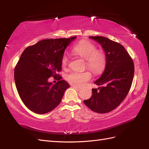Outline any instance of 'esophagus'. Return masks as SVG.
I'll return each instance as SVG.
<instances>
[{"mask_svg": "<svg viewBox=\"0 0 149 149\" xmlns=\"http://www.w3.org/2000/svg\"><path fill=\"white\" fill-rule=\"evenodd\" d=\"M72 87L74 88L75 90H76L77 91H80V90H81V88H79V87H77V86H73Z\"/></svg>", "mask_w": 149, "mask_h": 149, "instance_id": "esophagus-1", "label": "esophagus"}]
</instances>
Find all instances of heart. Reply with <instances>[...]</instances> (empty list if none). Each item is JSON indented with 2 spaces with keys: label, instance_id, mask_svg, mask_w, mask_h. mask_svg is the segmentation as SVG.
<instances>
[{
  "label": "heart",
  "instance_id": "obj_1",
  "mask_svg": "<svg viewBox=\"0 0 149 149\" xmlns=\"http://www.w3.org/2000/svg\"><path fill=\"white\" fill-rule=\"evenodd\" d=\"M72 52L84 59L86 66L95 74H100L106 68L107 58L105 52L103 50H97L96 46L89 41H80L72 47ZM68 61L67 55L62 56L61 65L63 67L68 65ZM91 77L90 71L72 72L66 76V79L74 86L82 87L91 79Z\"/></svg>",
  "mask_w": 149,
  "mask_h": 149
}]
</instances>
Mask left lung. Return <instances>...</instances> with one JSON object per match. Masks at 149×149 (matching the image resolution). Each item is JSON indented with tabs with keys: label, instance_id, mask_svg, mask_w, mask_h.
Returning a JSON list of instances; mask_svg holds the SVG:
<instances>
[{
	"label": "left lung",
	"instance_id": "8db88e82",
	"mask_svg": "<svg viewBox=\"0 0 149 149\" xmlns=\"http://www.w3.org/2000/svg\"><path fill=\"white\" fill-rule=\"evenodd\" d=\"M102 45L107 63L102 75L95 82L102 85L92 89L93 95L84 103L93 111L106 113L116 108L127 95L134 74L133 60L121 44L103 36H90Z\"/></svg>",
	"mask_w": 149,
	"mask_h": 149
}]
</instances>
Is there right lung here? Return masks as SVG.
<instances>
[{
	"instance_id": "obj_1",
	"label": "right lung",
	"mask_w": 149,
	"mask_h": 149,
	"mask_svg": "<svg viewBox=\"0 0 149 149\" xmlns=\"http://www.w3.org/2000/svg\"><path fill=\"white\" fill-rule=\"evenodd\" d=\"M76 36L40 41L24 50L16 65L14 77L21 100L28 109L38 114L51 111L61 102L70 85L57 74L61 70L65 50ZM50 77L59 81L52 85Z\"/></svg>"
}]
</instances>
